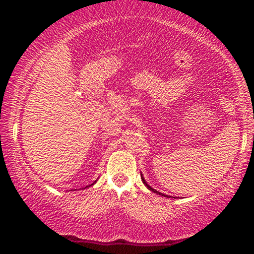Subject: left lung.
Masks as SVG:
<instances>
[{"label":"left lung","mask_w":254,"mask_h":254,"mask_svg":"<svg viewBox=\"0 0 254 254\" xmlns=\"http://www.w3.org/2000/svg\"><path fill=\"white\" fill-rule=\"evenodd\" d=\"M141 181H142V183H143V184H145V186H146V187H147V188H148V189H150V190H151V191H153V193H156V194H160V195H163V196H167V198H170V196H168V195H166V194H163V193H161V191L156 190V189H153V188H152V187H151V186H150V184H147V182H146V181H145V178H143V176H142V175H141Z\"/></svg>","instance_id":"obj_1"}]
</instances>
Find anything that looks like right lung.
I'll return each instance as SVG.
<instances>
[{
    "mask_svg": "<svg viewBox=\"0 0 254 254\" xmlns=\"http://www.w3.org/2000/svg\"><path fill=\"white\" fill-rule=\"evenodd\" d=\"M94 183H96V182H93V183H92V184H91V186H93V184H94ZM87 187H89V186H87Z\"/></svg>",
    "mask_w": 254,
    "mask_h": 254,
    "instance_id": "obj_1",
    "label": "right lung"
}]
</instances>
